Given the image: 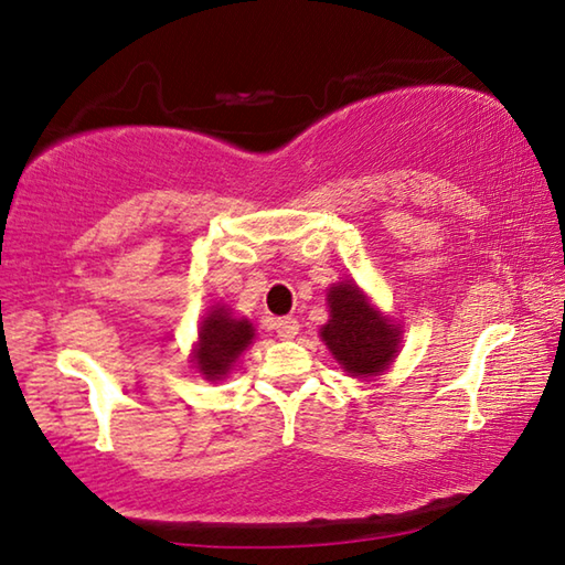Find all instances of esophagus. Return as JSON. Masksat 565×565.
Returning a JSON list of instances; mask_svg holds the SVG:
<instances>
[{
  "label": "esophagus",
  "instance_id": "34e87169",
  "mask_svg": "<svg viewBox=\"0 0 565 565\" xmlns=\"http://www.w3.org/2000/svg\"><path fill=\"white\" fill-rule=\"evenodd\" d=\"M296 333H299V321H296V318L286 316L276 321V335L284 338V341H289V338H294Z\"/></svg>",
  "mask_w": 565,
  "mask_h": 565
}]
</instances>
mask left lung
<instances>
[{
	"label": "left lung",
	"mask_w": 565,
	"mask_h": 565,
	"mask_svg": "<svg viewBox=\"0 0 565 565\" xmlns=\"http://www.w3.org/2000/svg\"><path fill=\"white\" fill-rule=\"evenodd\" d=\"M331 318L321 328V341L353 377L381 375L395 361L399 326L373 309L367 296L353 281L333 284L328 289Z\"/></svg>",
	"instance_id": "8db88e82"
}]
</instances>
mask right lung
<instances>
[{
  "mask_svg": "<svg viewBox=\"0 0 565 565\" xmlns=\"http://www.w3.org/2000/svg\"><path fill=\"white\" fill-rule=\"evenodd\" d=\"M252 341L254 326L247 318H234L227 306H212L200 323V341L192 355L194 367L207 381H222Z\"/></svg>",
  "mask_w": 565,
  "mask_h": 565,
  "instance_id": "add662e5",
  "label": "right lung"
}]
</instances>
